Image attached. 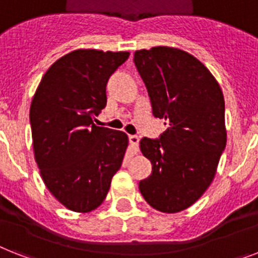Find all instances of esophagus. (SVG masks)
<instances>
[{
  "label": "esophagus",
  "mask_w": 258,
  "mask_h": 258,
  "mask_svg": "<svg viewBox=\"0 0 258 258\" xmlns=\"http://www.w3.org/2000/svg\"><path fill=\"white\" fill-rule=\"evenodd\" d=\"M128 140H130V144H131V147H133L135 151H138V146H139V138H138L136 135H130Z\"/></svg>",
  "instance_id": "34e87169"
}]
</instances>
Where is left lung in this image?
<instances>
[{
  "mask_svg": "<svg viewBox=\"0 0 258 258\" xmlns=\"http://www.w3.org/2000/svg\"><path fill=\"white\" fill-rule=\"evenodd\" d=\"M134 62L152 114L168 124L160 139L140 140L152 173L139 190L156 211L180 212L202 198L216 175L227 144L223 91L198 58L176 47L136 50Z\"/></svg>",
  "mask_w": 258,
  "mask_h": 258,
  "instance_id": "obj_1",
  "label": "left lung"
}]
</instances>
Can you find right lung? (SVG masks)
I'll list each match as a JSON object with an SVG mask.
<instances>
[{"mask_svg":"<svg viewBox=\"0 0 258 258\" xmlns=\"http://www.w3.org/2000/svg\"><path fill=\"white\" fill-rule=\"evenodd\" d=\"M128 51L79 49L54 62L30 106L34 159L50 194L70 211L91 212L110 189L128 146L123 131L99 127L107 81Z\"/></svg>","mask_w":258,"mask_h":258,"instance_id":"1","label":"right lung"}]
</instances>
